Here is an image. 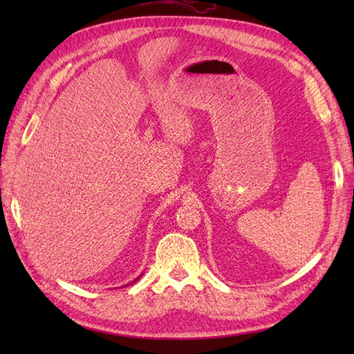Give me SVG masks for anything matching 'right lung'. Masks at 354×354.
<instances>
[{
  "instance_id": "obj_1",
  "label": "right lung",
  "mask_w": 354,
  "mask_h": 354,
  "mask_svg": "<svg viewBox=\"0 0 354 354\" xmlns=\"http://www.w3.org/2000/svg\"><path fill=\"white\" fill-rule=\"evenodd\" d=\"M137 280H138V278H137ZM137 280H133V281H132V283H135V281H137Z\"/></svg>"
}]
</instances>
